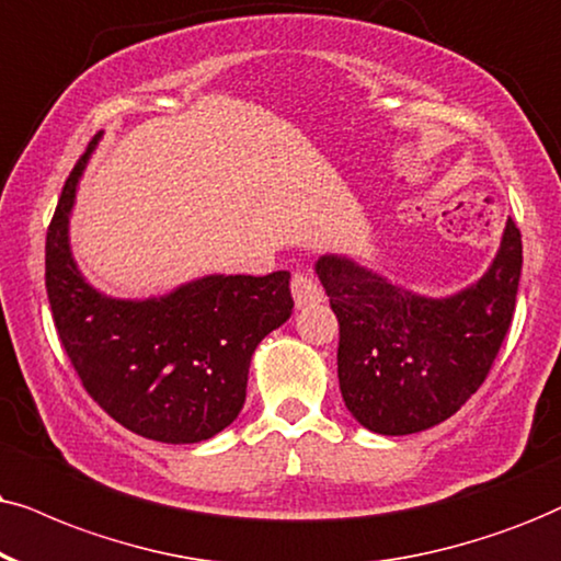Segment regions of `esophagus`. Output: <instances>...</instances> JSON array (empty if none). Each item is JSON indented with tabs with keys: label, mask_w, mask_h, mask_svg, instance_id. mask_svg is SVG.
Wrapping results in <instances>:
<instances>
[{
	"label": "esophagus",
	"mask_w": 561,
	"mask_h": 561,
	"mask_svg": "<svg viewBox=\"0 0 561 561\" xmlns=\"http://www.w3.org/2000/svg\"><path fill=\"white\" fill-rule=\"evenodd\" d=\"M293 297L297 308H310V305L323 302V289L313 279V274L295 272L293 274Z\"/></svg>",
	"instance_id": "obj_1"
}]
</instances>
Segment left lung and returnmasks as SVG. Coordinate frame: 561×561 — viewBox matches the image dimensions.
<instances>
[{"mask_svg":"<svg viewBox=\"0 0 561 561\" xmlns=\"http://www.w3.org/2000/svg\"><path fill=\"white\" fill-rule=\"evenodd\" d=\"M520 268L513 219L484 276L448 297L411 293L350 256L318 259L339 318V388L354 420L378 435H411L456 414L505 342Z\"/></svg>","mask_w":561,"mask_h":561,"instance_id":"left-lung-1","label":"left lung"}]
</instances>
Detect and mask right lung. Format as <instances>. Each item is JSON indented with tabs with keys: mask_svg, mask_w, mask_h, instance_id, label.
<instances>
[{
	"mask_svg": "<svg viewBox=\"0 0 561 561\" xmlns=\"http://www.w3.org/2000/svg\"><path fill=\"white\" fill-rule=\"evenodd\" d=\"M98 139L64 183L46 232L56 333L105 414L158 443H202L236 422L253 352L293 313L289 272L209 274L147 300L98 293L69 248L77 183Z\"/></svg>",
	"mask_w": 561,
	"mask_h": 561,
	"instance_id": "add662e5",
	"label": "right lung"
}]
</instances>
